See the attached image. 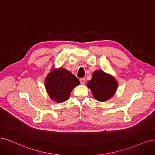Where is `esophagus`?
<instances>
[{
	"instance_id": "1",
	"label": "esophagus",
	"mask_w": 155,
	"mask_h": 155,
	"mask_svg": "<svg viewBox=\"0 0 155 155\" xmlns=\"http://www.w3.org/2000/svg\"><path fill=\"white\" fill-rule=\"evenodd\" d=\"M80 82H81V84H84L85 82H86V81H85V78H81L79 79Z\"/></svg>"
}]
</instances>
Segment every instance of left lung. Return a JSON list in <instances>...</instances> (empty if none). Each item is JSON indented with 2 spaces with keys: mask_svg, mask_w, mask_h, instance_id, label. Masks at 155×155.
I'll use <instances>...</instances> for the list:
<instances>
[{
  "mask_svg": "<svg viewBox=\"0 0 155 155\" xmlns=\"http://www.w3.org/2000/svg\"><path fill=\"white\" fill-rule=\"evenodd\" d=\"M94 98L98 101H106L113 96L117 87V83L111 76L101 70L93 73L92 79L87 82Z\"/></svg>",
  "mask_w": 155,
  "mask_h": 155,
  "instance_id": "obj_1",
  "label": "left lung"
}]
</instances>
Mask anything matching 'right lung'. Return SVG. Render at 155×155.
I'll return each instance as SVG.
<instances>
[{
	"label": "right lung",
	"instance_id": "1",
	"mask_svg": "<svg viewBox=\"0 0 155 155\" xmlns=\"http://www.w3.org/2000/svg\"><path fill=\"white\" fill-rule=\"evenodd\" d=\"M78 84V79L63 68L51 71L45 81V87L49 95L58 103L67 101L73 87Z\"/></svg>",
	"mask_w": 155,
	"mask_h": 155
}]
</instances>
